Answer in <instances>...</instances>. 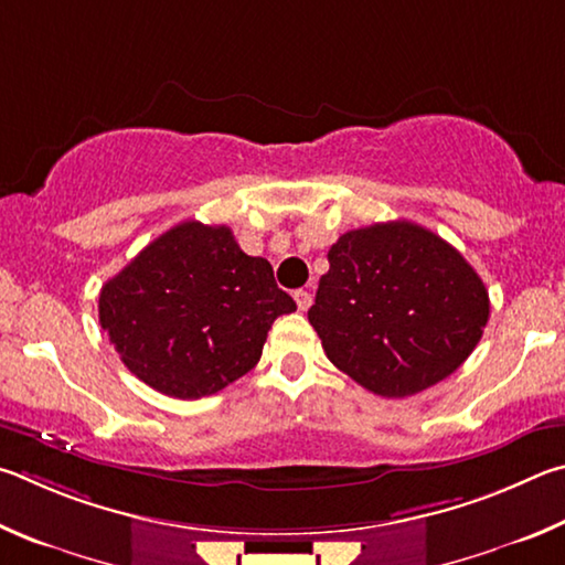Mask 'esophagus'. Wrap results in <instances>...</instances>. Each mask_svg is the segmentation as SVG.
Wrapping results in <instances>:
<instances>
[{"label":"esophagus","mask_w":565,"mask_h":565,"mask_svg":"<svg viewBox=\"0 0 565 565\" xmlns=\"http://www.w3.org/2000/svg\"><path fill=\"white\" fill-rule=\"evenodd\" d=\"M292 298H295V302H298V310L300 312H305L312 305V295L308 290H295Z\"/></svg>","instance_id":"esophagus-1"}]
</instances>
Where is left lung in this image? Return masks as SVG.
<instances>
[{
	"label": "left lung",
	"instance_id": "8db88e82",
	"mask_svg": "<svg viewBox=\"0 0 565 565\" xmlns=\"http://www.w3.org/2000/svg\"><path fill=\"white\" fill-rule=\"evenodd\" d=\"M308 320L324 354L380 397L447 380L477 348L489 292L463 255L409 221L340 235Z\"/></svg>",
	"mask_w": 565,
	"mask_h": 565
}]
</instances>
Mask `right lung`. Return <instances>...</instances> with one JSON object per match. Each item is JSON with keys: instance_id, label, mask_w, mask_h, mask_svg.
<instances>
[{"instance_id": "right-lung-1", "label": "right lung", "mask_w": 565, "mask_h": 565, "mask_svg": "<svg viewBox=\"0 0 565 565\" xmlns=\"http://www.w3.org/2000/svg\"><path fill=\"white\" fill-rule=\"evenodd\" d=\"M298 310L265 257L227 225L185 221L148 243L98 295V322L148 387L201 399L250 372L267 330Z\"/></svg>"}]
</instances>
